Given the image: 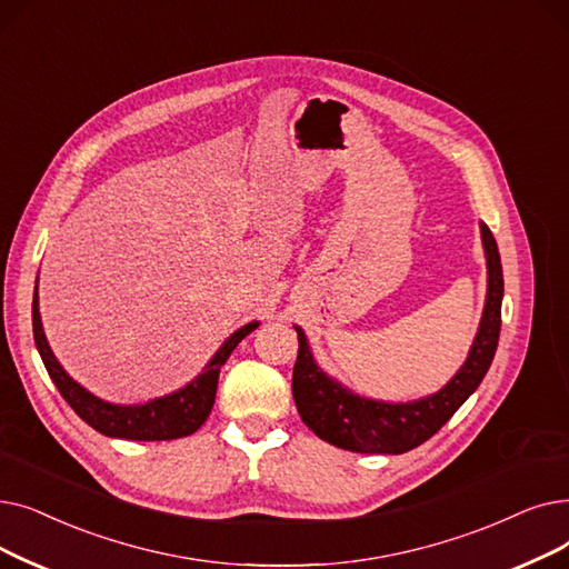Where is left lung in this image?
Here are the masks:
<instances>
[{"instance_id": "left-lung-1", "label": "left lung", "mask_w": 569, "mask_h": 569, "mask_svg": "<svg viewBox=\"0 0 569 569\" xmlns=\"http://www.w3.org/2000/svg\"><path fill=\"white\" fill-rule=\"evenodd\" d=\"M481 241L488 267V292L479 332L458 375L423 400L392 405L360 398L316 365L305 332L295 328L300 351L292 369V398L313 435L356 453H405L428 441L479 388L498 349L505 292L498 243L483 223Z\"/></svg>"}]
</instances>
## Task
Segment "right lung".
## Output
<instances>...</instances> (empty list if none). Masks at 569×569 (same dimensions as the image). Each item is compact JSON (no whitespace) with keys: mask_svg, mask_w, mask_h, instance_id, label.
I'll use <instances>...</instances> for the list:
<instances>
[{"mask_svg":"<svg viewBox=\"0 0 569 569\" xmlns=\"http://www.w3.org/2000/svg\"><path fill=\"white\" fill-rule=\"evenodd\" d=\"M258 326H260L258 320H253V323L243 326L234 335H230L226 343L216 351V356L207 362L204 372L200 377H194L188 386L146 405H111L94 398L92 392H88L81 383H77L64 372L62 365L53 356L51 346H48L41 328L37 288H34V300H32L34 343L48 369V377L53 379L67 405L97 432H102L107 437H118V439H134V441L179 439L200 430L213 409L220 367L226 365L230 353L237 349V343L246 335H251Z\"/></svg>","mask_w":569,"mask_h":569,"instance_id":"right-lung-1","label":"right lung"}]
</instances>
